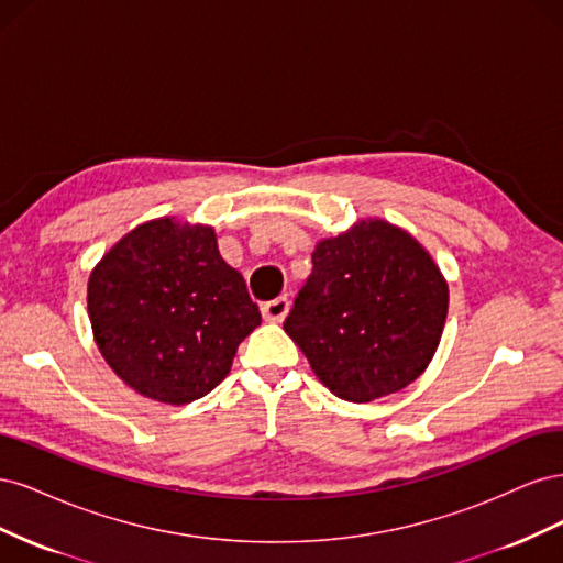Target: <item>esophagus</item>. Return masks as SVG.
<instances>
[{"label":"esophagus","instance_id":"esophagus-1","mask_svg":"<svg viewBox=\"0 0 563 563\" xmlns=\"http://www.w3.org/2000/svg\"><path fill=\"white\" fill-rule=\"evenodd\" d=\"M288 308H291V302H288V298H286V296H279V298H275V300L265 302L263 308H261V312H263L265 321L279 323V321H284V317L288 314Z\"/></svg>","mask_w":563,"mask_h":563}]
</instances>
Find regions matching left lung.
Segmentation results:
<instances>
[{
  "label": "left lung",
  "mask_w": 563,
  "mask_h": 563,
  "mask_svg": "<svg viewBox=\"0 0 563 563\" xmlns=\"http://www.w3.org/2000/svg\"><path fill=\"white\" fill-rule=\"evenodd\" d=\"M284 331L335 397L368 404L430 366L449 314V284L411 232L362 218L323 236Z\"/></svg>",
  "instance_id": "obj_1"
}]
</instances>
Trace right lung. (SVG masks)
Masks as SVG:
<instances>
[{
	"mask_svg": "<svg viewBox=\"0 0 563 563\" xmlns=\"http://www.w3.org/2000/svg\"><path fill=\"white\" fill-rule=\"evenodd\" d=\"M87 305L108 366L139 395L172 406L209 395L261 327L216 230L174 216L133 228L98 261Z\"/></svg>",
	"mask_w": 563,
	"mask_h": 563,
	"instance_id": "1",
	"label": "right lung"
}]
</instances>
